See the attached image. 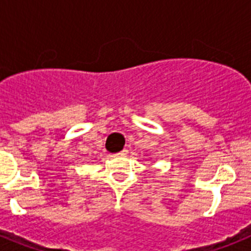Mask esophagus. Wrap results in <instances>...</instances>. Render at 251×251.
<instances>
[{
	"label": "esophagus",
	"mask_w": 251,
	"mask_h": 251,
	"mask_svg": "<svg viewBox=\"0 0 251 251\" xmlns=\"http://www.w3.org/2000/svg\"><path fill=\"white\" fill-rule=\"evenodd\" d=\"M119 156H126V154H127V150H123V151H121V152L118 153Z\"/></svg>",
	"instance_id": "1"
}]
</instances>
